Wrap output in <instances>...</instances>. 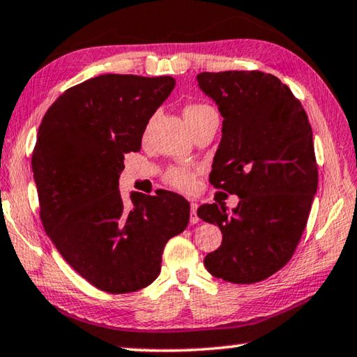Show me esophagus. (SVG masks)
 I'll list each match as a JSON object with an SVG mask.
<instances>
[{"label": "esophagus", "instance_id": "esophagus-1", "mask_svg": "<svg viewBox=\"0 0 357 357\" xmlns=\"http://www.w3.org/2000/svg\"><path fill=\"white\" fill-rule=\"evenodd\" d=\"M197 208H199L197 203H190V224H197L200 220L199 216H197Z\"/></svg>", "mask_w": 357, "mask_h": 357}]
</instances>
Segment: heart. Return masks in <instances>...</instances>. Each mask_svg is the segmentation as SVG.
Listing matches in <instances>:
<instances>
[{
  "label": "heart",
  "mask_w": 357,
  "mask_h": 357,
  "mask_svg": "<svg viewBox=\"0 0 357 357\" xmlns=\"http://www.w3.org/2000/svg\"><path fill=\"white\" fill-rule=\"evenodd\" d=\"M211 109L213 107H209L208 105L192 103L184 107V117L190 126L192 122H195L197 119H200L203 114H206V112ZM165 181L167 184H169L174 189L190 190L194 188V183H195V173L194 169L185 168V167H173L165 173Z\"/></svg>",
  "instance_id": "heart-1"
}]
</instances>
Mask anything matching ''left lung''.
<instances>
[{
	"label": "left lung",
	"mask_w": 357,
	"mask_h": 357,
	"mask_svg": "<svg viewBox=\"0 0 357 357\" xmlns=\"http://www.w3.org/2000/svg\"><path fill=\"white\" fill-rule=\"evenodd\" d=\"M197 81L224 117L209 181L240 199L231 213L218 203L197 209L222 231L205 267L216 278L251 284L289 262L307 227L318 189L313 132L301 101L273 75L200 73Z\"/></svg>",
	"instance_id": "obj_1"
}]
</instances>
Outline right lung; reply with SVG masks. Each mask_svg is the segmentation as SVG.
I'll use <instances>...</instances> for the list:
<instances>
[{"label":"right lung","instance_id":"right-lung-1","mask_svg":"<svg viewBox=\"0 0 357 357\" xmlns=\"http://www.w3.org/2000/svg\"><path fill=\"white\" fill-rule=\"evenodd\" d=\"M172 76L101 75L65 90L38 130L31 157L44 230L84 280L111 294L143 289L167 241L188 227L189 202L174 192L119 190L123 155L141 149Z\"/></svg>","mask_w":357,"mask_h":357}]
</instances>
